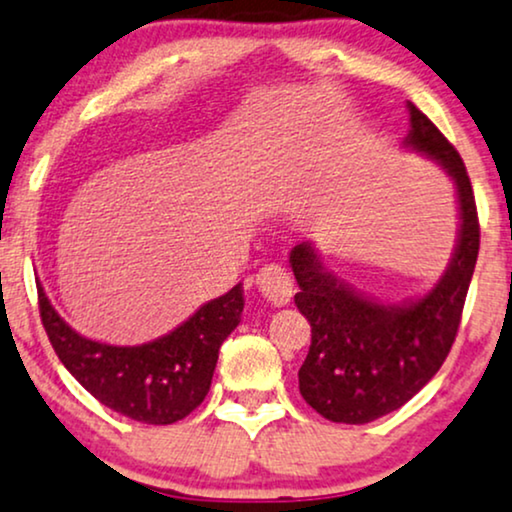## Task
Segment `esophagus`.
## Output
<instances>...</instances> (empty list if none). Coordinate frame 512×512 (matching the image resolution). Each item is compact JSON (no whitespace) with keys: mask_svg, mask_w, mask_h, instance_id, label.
Here are the masks:
<instances>
[{"mask_svg":"<svg viewBox=\"0 0 512 512\" xmlns=\"http://www.w3.org/2000/svg\"><path fill=\"white\" fill-rule=\"evenodd\" d=\"M255 286L262 293V297H267V302L274 304V307H283V304H288L290 297L295 293L290 274L283 267H278V264L262 267L260 274L255 276Z\"/></svg>","mask_w":512,"mask_h":512,"instance_id":"obj_1","label":"esophagus"}]
</instances>
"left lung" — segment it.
Instances as JSON below:
<instances>
[{"label":"left lung","mask_w":512,"mask_h":512,"mask_svg":"<svg viewBox=\"0 0 512 512\" xmlns=\"http://www.w3.org/2000/svg\"><path fill=\"white\" fill-rule=\"evenodd\" d=\"M409 120L404 146L449 174L461 219L454 255L435 288L416 300L383 304L333 276L309 241L290 250L300 286L295 304L312 326V345L297 373L300 394L333 423H371L430 383L456 340L480 252L475 193L461 155L413 103Z\"/></svg>","instance_id":"8db88e82"}]
</instances>
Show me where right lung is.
I'll use <instances>...</instances> for the list:
<instances>
[{
  "label": "right lung",
  "instance_id": "add662e5",
  "mask_svg": "<svg viewBox=\"0 0 512 512\" xmlns=\"http://www.w3.org/2000/svg\"><path fill=\"white\" fill-rule=\"evenodd\" d=\"M40 316L61 364L92 397L146 425L186 418L210 390L219 347L241 323L243 286L205 302L163 338L118 347L80 335L61 319L42 286Z\"/></svg>",
  "mask_w": 512,
  "mask_h": 512
}]
</instances>
